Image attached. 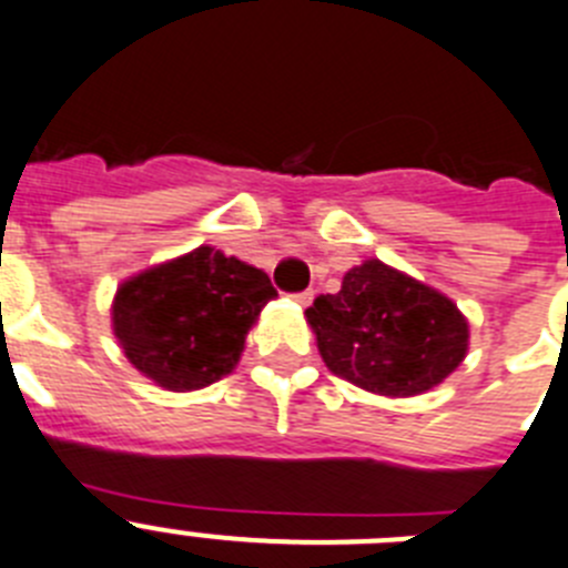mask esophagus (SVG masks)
I'll return each mask as SVG.
<instances>
[{
    "label": "esophagus",
    "mask_w": 568,
    "mask_h": 568,
    "mask_svg": "<svg viewBox=\"0 0 568 568\" xmlns=\"http://www.w3.org/2000/svg\"><path fill=\"white\" fill-rule=\"evenodd\" d=\"M293 298L298 301V304H304V307H307L310 301H313V290H304V293H295Z\"/></svg>",
    "instance_id": "1"
}]
</instances>
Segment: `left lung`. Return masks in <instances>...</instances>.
Listing matches in <instances>:
<instances>
[{
    "label": "left lung",
    "instance_id": "8db88e82",
    "mask_svg": "<svg viewBox=\"0 0 568 568\" xmlns=\"http://www.w3.org/2000/svg\"><path fill=\"white\" fill-rule=\"evenodd\" d=\"M324 364L378 395H418L464 361L469 327L453 301L420 281L364 261L338 293L307 310Z\"/></svg>",
    "mask_w": 568,
    "mask_h": 568
}]
</instances>
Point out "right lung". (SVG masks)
I'll use <instances>...</instances> for the list:
<instances>
[{
  "label": "right lung",
  "instance_id": "right-lung-1",
  "mask_svg": "<svg viewBox=\"0 0 568 568\" xmlns=\"http://www.w3.org/2000/svg\"><path fill=\"white\" fill-rule=\"evenodd\" d=\"M275 295L267 273L199 247L124 281L113 301V333L139 373L190 393L239 364L247 329Z\"/></svg>",
  "mask_w": 568,
  "mask_h": 568
}]
</instances>
